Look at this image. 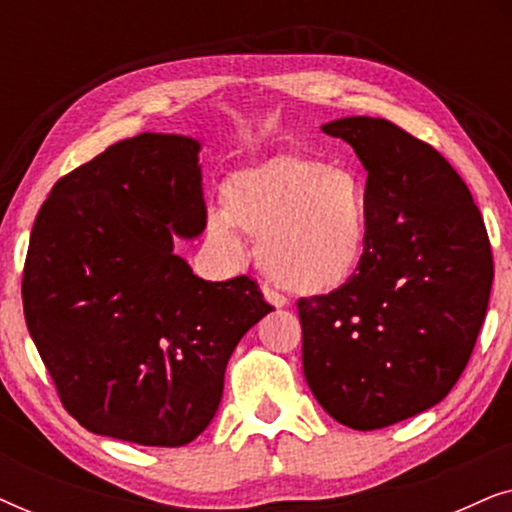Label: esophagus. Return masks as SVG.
<instances>
[{"instance_id":"esophagus-1","label":"esophagus","mask_w":512,"mask_h":512,"mask_svg":"<svg viewBox=\"0 0 512 512\" xmlns=\"http://www.w3.org/2000/svg\"><path fill=\"white\" fill-rule=\"evenodd\" d=\"M263 298L268 300L272 307H284L286 305V298L282 293H277L275 289H270V286H263Z\"/></svg>"}]
</instances>
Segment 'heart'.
I'll return each instance as SVG.
<instances>
[{
  "label": "heart",
  "mask_w": 512,
  "mask_h": 512,
  "mask_svg": "<svg viewBox=\"0 0 512 512\" xmlns=\"http://www.w3.org/2000/svg\"><path fill=\"white\" fill-rule=\"evenodd\" d=\"M235 230L254 237L272 282L296 296H331L359 275L370 242V193L349 165L277 153L237 170L221 186V212L207 235L240 254Z\"/></svg>",
  "instance_id": "b5f03b06"
}]
</instances>
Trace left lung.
Masks as SVG:
<instances>
[{"mask_svg": "<svg viewBox=\"0 0 512 512\" xmlns=\"http://www.w3.org/2000/svg\"><path fill=\"white\" fill-rule=\"evenodd\" d=\"M368 170L370 242L359 275L298 300L303 373L335 422L375 431L433 408L464 373L494 263L473 195L452 165L384 118L321 125Z\"/></svg>", "mask_w": 512, "mask_h": 512, "instance_id": "1", "label": "left lung"}]
</instances>
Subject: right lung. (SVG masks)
<instances>
[{"mask_svg":"<svg viewBox=\"0 0 512 512\" xmlns=\"http://www.w3.org/2000/svg\"><path fill=\"white\" fill-rule=\"evenodd\" d=\"M200 142L123 139L53 186L23 272L27 331L65 410L97 436L181 447L207 429L230 354L272 307L205 282L172 237L207 226Z\"/></svg>","mask_w":512,"mask_h":512,"instance_id":"add662e5","label":"right lung"}]
</instances>
